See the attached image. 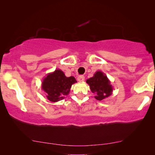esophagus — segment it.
Wrapping results in <instances>:
<instances>
[{
	"mask_svg": "<svg viewBox=\"0 0 155 155\" xmlns=\"http://www.w3.org/2000/svg\"><path fill=\"white\" fill-rule=\"evenodd\" d=\"M84 80V77L83 75H80L78 77V81L83 82Z\"/></svg>",
	"mask_w": 155,
	"mask_h": 155,
	"instance_id": "34e87169",
	"label": "esophagus"
}]
</instances>
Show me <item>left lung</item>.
I'll return each instance as SVG.
<instances>
[{"mask_svg": "<svg viewBox=\"0 0 155 155\" xmlns=\"http://www.w3.org/2000/svg\"><path fill=\"white\" fill-rule=\"evenodd\" d=\"M90 90L95 94L94 98L101 101L109 97L113 92V87L107 76L103 72L97 71L93 77L86 80Z\"/></svg>", "mask_w": 155, "mask_h": 155, "instance_id": "obj_1", "label": "left lung"}]
</instances>
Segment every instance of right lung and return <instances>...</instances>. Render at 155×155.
I'll return each mask as SVG.
<instances>
[{"label":"right lung","mask_w":155,"mask_h":155,"mask_svg":"<svg viewBox=\"0 0 155 155\" xmlns=\"http://www.w3.org/2000/svg\"><path fill=\"white\" fill-rule=\"evenodd\" d=\"M77 82L73 76L66 77L60 69L48 73L43 79L41 89L46 93V97L52 102L62 100L69 94L72 84Z\"/></svg>","instance_id":"add662e5"}]
</instances>
